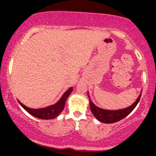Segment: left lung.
Segmentation results:
<instances>
[{"mask_svg":"<svg viewBox=\"0 0 156 156\" xmlns=\"http://www.w3.org/2000/svg\"><path fill=\"white\" fill-rule=\"evenodd\" d=\"M141 94H139V96L138 97L136 102H134L133 104L130 105V106L128 107V108L112 111L105 110V109L101 108H99V107L96 106V105L91 101L88 94V97L89 99V105H90L91 112H92L93 115H94L96 119H98L100 122L103 123H107V124L117 122L121 120L123 118L127 117L130 113H131L132 111H133V109L135 108V107L137 105L138 103H139V100H140L141 98Z\"/></svg>","mask_w":156,"mask_h":156,"instance_id":"obj_1","label":"left lung"}]
</instances>
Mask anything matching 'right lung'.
<instances>
[{
	"instance_id": "obj_1",
	"label": "right lung",
	"mask_w": 156,
	"mask_h": 156,
	"mask_svg": "<svg viewBox=\"0 0 156 156\" xmlns=\"http://www.w3.org/2000/svg\"><path fill=\"white\" fill-rule=\"evenodd\" d=\"M72 91L73 87H70L67 91H66V92L64 93V94L62 95V98H61V99L57 102L55 104L45 107V108L38 109L30 108H28V107L26 106L25 105H23V103H20L19 101L18 102L21 106H22L27 112L29 113L30 114H31L34 117L42 119H54V118L58 117V116L61 114V112L63 111V109L64 108V105H65L66 103V100L67 99L68 96L70 94Z\"/></svg>"
}]
</instances>
